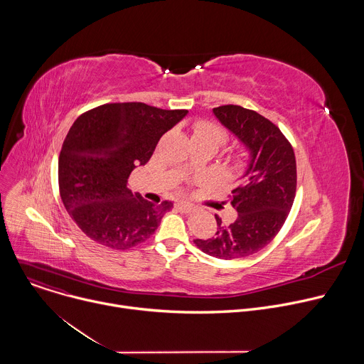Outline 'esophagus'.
<instances>
[{
	"instance_id": "34e87169",
	"label": "esophagus",
	"mask_w": 364,
	"mask_h": 364,
	"mask_svg": "<svg viewBox=\"0 0 364 364\" xmlns=\"http://www.w3.org/2000/svg\"><path fill=\"white\" fill-rule=\"evenodd\" d=\"M176 207H177V209H178L181 213H191V212L196 210V205L191 204V203H188V201H178V203L176 204Z\"/></svg>"
}]
</instances>
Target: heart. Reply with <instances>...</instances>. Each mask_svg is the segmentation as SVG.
Here are the masks:
<instances>
[{
  "label": "heart",
  "mask_w": 364,
  "mask_h": 364,
  "mask_svg": "<svg viewBox=\"0 0 364 364\" xmlns=\"http://www.w3.org/2000/svg\"><path fill=\"white\" fill-rule=\"evenodd\" d=\"M194 136H204V138H210L218 142V145H222L228 139V132L219 127L218 124L213 122H198L194 125ZM250 161V155L247 151H239L233 155L232 163L236 168H243L249 164Z\"/></svg>",
  "instance_id": "1"
}]
</instances>
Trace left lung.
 <instances>
[{"label": "left lung", "mask_w": 364, "mask_h": 364, "mask_svg": "<svg viewBox=\"0 0 364 364\" xmlns=\"http://www.w3.org/2000/svg\"><path fill=\"white\" fill-rule=\"evenodd\" d=\"M213 112L249 149L250 163L229 194L236 220L225 225L215 215L216 236L194 243L210 256L237 259L265 247L284 226L296 191L295 154L281 129L257 112L239 105L218 107Z\"/></svg>", "instance_id": "1"}]
</instances>
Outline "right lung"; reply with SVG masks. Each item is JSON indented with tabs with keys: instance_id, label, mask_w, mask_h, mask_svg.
I'll return each mask as SVG.
<instances>
[{
	"instance_id": "1",
	"label": "right lung",
	"mask_w": 364,
	"mask_h": 364,
	"mask_svg": "<svg viewBox=\"0 0 364 364\" xmlns=\"http://www.w3.org/2000/svg\"><path fill=\"white\" fill-rule=\"evenodd\" d=\"M187 112L142 102L105 103L73 122L59 155V190L87 237L125 250L157 230L173 203L154 204L134 194L128 178L136 166L149 161L160 138Z\"/></svg>"
}]
</instances>
